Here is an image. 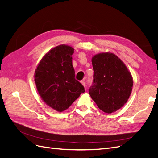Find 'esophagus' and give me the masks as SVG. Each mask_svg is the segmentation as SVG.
Wrapping results in <instances>:
<instances>
[{"label": "esophagus", "mask_w": 158, "mask_h": 158, "mask_svg": "<svg viewBox=\"0 0 158 158\" xmlns=\"http://www.w3.org/2000/svg\"><path fill=\"white\" fill-rule=\"evenodd\" d=\"M81 84H82L83 85H84V86L85 87V82H84V81H83V80H82V81H81Z\"/></svg>", "instance_id": "esophagus-1"}]
</instances>
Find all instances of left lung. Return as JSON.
<instances>
[{
    "instance_id": "1",
    "label": "left lung",
    "mask_w": 158,
    "mask_h": 158,
    "mask_svg": "<svg viewBox=\"0 0 158 158\" xmlns=\"http://www.w3.org/2000/svg\"><path fill=\"white\" fill-rule=\"evenodd\" d=\"M94 82L91 98L102 111L112 113L123 107L132 92L133 79L125 63L111 52L92 57Z\"/></svg>"
}]
</instances>
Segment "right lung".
<instances>
[{"mask_svg":"<svg viewBox=\"0 0 158 158\" xmlns=\"http://www.w3.org/2000/svg\"><path fill=\"white\" fill-rule=\"evenodd\" d=\"M74 49L60 45L43 56L34 74V81L40 97L47 106L62 112L67 109L85 92L75 79L73 66Z\"/></svg>","mask_w":158,"mask_h":158,"instance_id":"1","label":"right lung"}]
</instances>
